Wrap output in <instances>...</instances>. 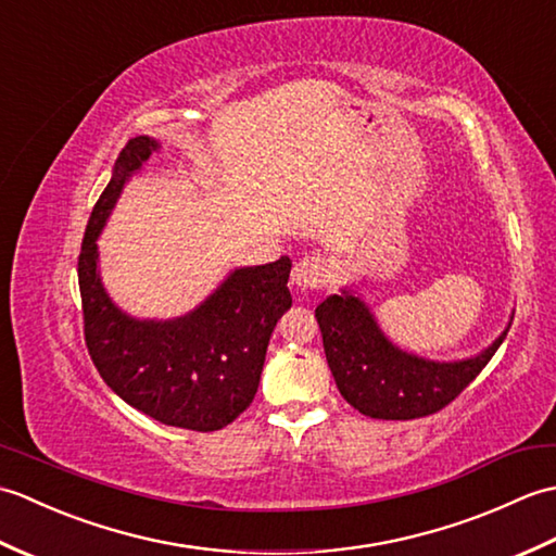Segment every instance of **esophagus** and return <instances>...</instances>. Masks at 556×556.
Returning <instances> with one entry per match:
<instances>
[{
    "instance_id": "esophagus-1",
    "label": "esophagus",
    "mask_w": 556,
    "mask_h": 556,
    "mask_svg": "<svg viewBox=\"0 0 556 556\" xmlns=\"http://www.w3.org/2000/svg\"><path fill=\"white\" fill-rule=\"evenodd\" d=\"M329 281V267L323 257H303L291 269V287L299 291L323 289Z\"/></svg>"
}]
</instances>
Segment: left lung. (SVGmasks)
<instances>
[{
	"instance_id": "left-lung-1",
	"label": "left lung",
	"mask_w": 556,
	"mask_h": 556,
	"mask_svg": "<svg viewBox=\"0 0 556 556\" xmlns=\"http://www.w3.org/2000/svg\"><path fill=\"white\" fill-rule=\"evenodd\" d=\"M315 317L341 396L363 416L377 420H410L444 408L485 368L514 320L511 315L504 332L476 356L432 361L396 346L356 285L341 287L325 299Z\"/></svg>"
}]
</instances>
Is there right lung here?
<instances>
[{"instance_id": "1", "label": "right lung", "mask_w": 556, "mask_h": 556, "mask_svg": "<svg viewBox=\"0 0 556 556\" xmlns=\"http://www.w3.org/2000/svg\"><path fill=\"white\" fill-rule=\"evenodd\" d=\"M162 143L128 140L92 207L78 257L86 344L116 396L172 428L212 432L251 406L269 337L291 308V260L236 267L193 311L172 320H140L112 301L100 277L98 239L124 186Z\"/></svg>"}]
</instances>
